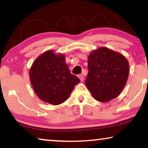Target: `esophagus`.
Instances as JSON below:
<instances>
[{"mask_svg": "<svg viewBox=\"0 0 148 148\" xmlns=\"http://www.w3.org/2000/svg\"><path fill=\"white\" fill-rule=\"evenodd\" d=\"M77 77H79V79L81 80V82H82L84 80V76L82 74H79L78 76H77Z\"/></svg>", "mask_w": 148, "mask_h": 148, "instance_id": "34e87169", "label": "esophagus"}]
</instances>
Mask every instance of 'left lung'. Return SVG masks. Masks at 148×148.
<instances>
[{"instance_id": "1", "label": "left lung", "mask_w": 148, "mask_h": 148, "mask_svg": "<svg viewBox=\"0 0 148 148\" xmlns=\"http://www.w3.org/2000/svg\"><path fill=\"white\" fill-rule=\"evenodd\" d=\"M89 72L86 85L97 101L116 98L127 84L129 64L123 55L108 47L93 50L88 56Z\"/></svg>"}]
</instances>
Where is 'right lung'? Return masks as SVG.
<instances>
[{
  "label": "right lung",
  "mask_w": 148,
  "mask_h": 148,
  "mask_svg": "<svg viewBox=\"0 0 148 148\" xmlns=\"http://www.w3.org/2000/svg\"><path fill=\"white\" fill-rule=\"evenodd\" d=\"M30 82L41 101L59 105L69 98L79 79L72 74L62 53L45 51L35 59L29 70Z\"/></svg>",
  "instance_id": "1"
}]
</instances>
